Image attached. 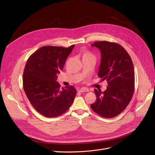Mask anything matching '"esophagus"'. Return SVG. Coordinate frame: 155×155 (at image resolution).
Instances as JSON below:
<instances>
[{"instance_id": "1", "label": "esophagus", "mask_w": 155, "mask_h": 155, "mask_svg": "<svg viewBox=\"0 0 155 155\" xmlns=\"http://www.w3.org/2000/svg\"><path fill=\"white\" fill-rule=\"evenodd\" d=\"M88 91H89L88 88H85V87H82V88H80L79 90H78V92H80L81 93H82V92H87Z\"/></svg>"}]
</instances>
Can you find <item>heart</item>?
Returning <instances> with one entry per match:
<instances>
[{
	"label": "heart",
	"mask_w": 155,
	"mask_h": 155,
	"mask_svg": "<svg viewBox=\"0 0 155 155\" xmlns=\"http://www.w3.org/2000/svg\"><path fill=\"white\" fill-rule=\"evenodd\" d=\"M84 55H91V54L90 53H85Z\"/></svg>",
	"instance_id": "heart-1"
}]
</instances>
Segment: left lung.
<instances>
[{
    "instance_id": "8db88e82",
    "label": "left lung",
    "mask_w": 155,
    "mask_h": 155,
    "mask_svg": "<svg viewBox=\"0 0 155 155\" xmlns=\"http://www.w3.org/2000/svg\"><path fill=\"white\" fill-rule=\"evenodd\" d=\"M99 49L101 61L98 76L108 86L102 92L95 89L96 101L92 109L103 117L112 118L123 112L131 101L134 91V70L132 60L121 45L109 41L92 45Z\"/></svg>"
}]
</instances>
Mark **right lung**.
<instances>
[{
  "mask_svg": "<svg viewBox=\"0 0 155 155\" xmlns=\"http://www.w3.org/2000/svg\"><path fill=\"white\" fill-rule=\"evenodd\" d=\"M74 45L69 48H40L28 58L23 73V87L31 104L47 117L59 116L71 105L77 90L73 86L61 88L56 82Z\"/></svg>",
  "mask_w": 155,
  "mask_h": 155,
  "instance_id": "1",
  "label": "right lung"
}]
</instances>
